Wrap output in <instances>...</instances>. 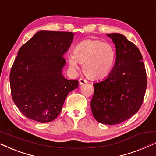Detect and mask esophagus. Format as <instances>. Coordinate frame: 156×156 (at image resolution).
<instances>
[{
  "mask_svg": "<svg viewBox=\"0 0 156 156\" xmlns=\"http://www.w3.org/2000/svg\"><path fill=\"white\" fill-rule=\"evenodd\" d=\"M79 82H80V85H82L87 83V81L86 80H84V79H80V80H79Z\"/></svg>",
  "mask_w": 156,
  "mask_h": 156,
  "instance_id": "obj_1",
  "label": "esophagus"
}]
</instances>
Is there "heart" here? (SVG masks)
Segmentation results:
<instances>
[{
    "instance_id": "b5f03b06",
    "label": "heart",
    "mask_w": 156,
    "mask_h": 156,
    "mask_svg": "<svg viewBox=\"0 0 156 156\" xmlns=\"http://www.w3.org/2000/svg\"><path fill=\"white\" fill-rule=\"evenodd\" d=\"M116 52L112 44L97 40H85L76 44L73 55L68 57L67 62L73 71H78V63L83 65L87 76L99 80L107 76L114 67Z\"/></svg>"
}]
</instances>
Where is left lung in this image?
Wrapping results in <instances>:
<instances>
[{
	"mask_svg": "<svg viewBox=\"0 0 156 156\" xmlns=\"http://www.w3.org/2000/svg\"><path fill=\"white\" fill-rule=\"evenodd\" d=\"M106 35L116 47V61L107 77L94 84L91 108L98 122L115 125L131 118L140 109L147 78L137 47L121 34Z\"/></svg>",
	"mask_w": 156,
	"mask_h": 156,
	"instance_id": "1",
	"label": "left lung"
}]
</instances>
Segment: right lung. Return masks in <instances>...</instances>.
<instances>
[{
  "instance_id": "1",
  "label": "right lung",
  "mask_w": 156,
  "mask_h": 156,
  "mask_svg": "<svg viewBox=\"0 0 156 156\" xmlns=\"http://www.w3.org/2000/svg\"><path fill=\"white\" fill-rule=\"evenodd\" d=\"M71 32L41 30L21 47L10 74L12 98L19 110L40 123L55 120L67 96L78 87L62 70L63 56L74 39Z\"/></svg>"
}]
</instances>
